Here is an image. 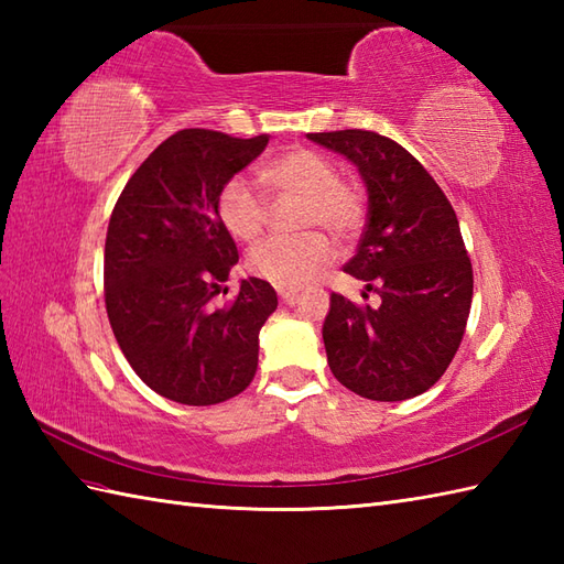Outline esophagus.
Instances as JSON below:
<instances>
[{"instance_id": "34e87169", "label": "esophagus", "mask_w": 564, "mask_h": 564, "mask_svg": "<svg viewBox=\"0 0 564 564\" xmlns=\"http://www.w3.org/2000/svg\"><path fill=\"white\" fill-rule=\"evenodd\" d=\"M297 289H279V295H281V301L285 303V305H293L295 301H297Z\"/></svg>"}]
</instances>
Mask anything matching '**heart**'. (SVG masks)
Here are the masks:
<instances>
[{
    "label": "heart",
    "instance_id": "1",
    "mask_svg": "<svg viewBox=\"0 0 564 564\" xmlns=\"http://www.w3.org/2000/svg\"><path fill=\"white\" fill-rule=\"evenodd\" d=\"M263 176L289 194L303 196L297 227H325L346 239L364 223V198L349 184L339 182L337 166L310 148L285 150L263 166ZM218 215L237 239L251 242L267 227L269 206L261 186L247 174L227 178L218 194ZM332 242L322 230H303L291 237H271L249 251L247 269L275 289H301L327 269Z\"/></svg>",
    "mask_w": 564,
    "mask_h": 564
}]
</instances>
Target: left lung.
<instances>
[{"instance_id": "left-lung-1", "label": "left lung", "mask_w": 564, "mask_h": 564, "mask_svg": "<svg viewBox=\"0 0 564 564\" xmlns=\"http://www.w3.org/2000/svg\"><path fill=\"white\" fill-rule=\"evenodd\" d=\"M307 138L364 176L368 223L344 271L380 297L370 307L332 293L322 327L327 364L361 398H416L446 373L470 315L473 263L458 218L434 176L394 140L373 130Z\"/></svg>"}]
</instances>
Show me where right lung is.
Here are the masks:
<instances>
[{
    "label": "right lung",
    "mask_w": 564,
    "mask_h": 564,
    "mask_svg": "<svg viewBox=\"0 0 564 564\" xmlns=\"http://www.w3.org/2000/svg\"><path fill=\"white\" fill-rule=\"evenodd\" d=\"M267 142L178 130L116 200L104 249L106 313L130 368L166 400L218 404L257 373L259 329L279 305L271 283L251 275L232 303L210 301L239 261L218 194Z\"/></svg>",
    "instance_id": "right-lung-1"
}]
</instances>
